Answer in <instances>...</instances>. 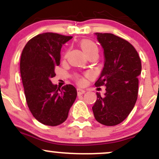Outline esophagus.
<instances>
[{
	"mask_svg": "<svg viewBox=\"0 0 159 159\" xmlns=\"http://www.w3.org/2000/svg\"><path fill=\"white\" fill-rule=\"evenodd\" d=\"M85 93H86V90H85V89H80V88H78V89H77L78 95H82V94Z\"/></svg>",
	"mask_w": 159,
	"mask_h": 159,
	"instance_id": "1",
	"label": "esophagus"
}]
</instances>
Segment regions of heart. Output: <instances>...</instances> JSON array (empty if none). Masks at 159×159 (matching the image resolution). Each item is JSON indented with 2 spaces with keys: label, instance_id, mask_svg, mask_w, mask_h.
<instances>
[{
  "label": "heart",
  "instance_id": "obj_1",
  "mask_svg": "<svg viewBox=\"0 0 159 159\" xmlns=\"http://www.w3.org/2000/svg\"><path fill=\"white\" fill-rule=\"evenodd\" d=\"M80 47L86 55L93 51H98V48H97L96 44L89 40L82 41L80 42Z\"/></svg>",
  "mask_w": 159,
  "mask_h": 159
}]
</instances>
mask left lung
<instances>
[{
  "mask_svg": "<svg viewBox=\"0 0 159 159\" xmlns=\"http://www.w3.org/2000/svg\"><path fill=\"white\" fill-rule=\"evenodd\" d=\"M103 49L104 65L96 86L104 85V96L97 93L93 106L94 117L106 126H114L127 118L138 98L141 62L131 43L111 33H95Z\"/></svg>",
  "mask_w": 159,
  "mask_h": 159,
  "instance_id": "8db88e82",
  "label": "left lung"
}]
</instances>
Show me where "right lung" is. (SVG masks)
Masks as SVG:
<instances>
[{
  "instance_id": "1",
  "label": "right lung",
  "mask_w": 159,
  "mask_h": 159,
  "mask_svg": "<svg viewBox=\"0 0 159 159\" xmlns=\"http://www.w3.org/2000/svg\"><path fill=\"white\" fill-rule=\"evenodd\" d=\"M72 36L46 32L30 39L20 61V71L30 111L43 125L57 126L68 117L69 111L77 96L73 85L62 89L51 82L59 65L62 45Z\"/></svg>"
}]
</instances>
